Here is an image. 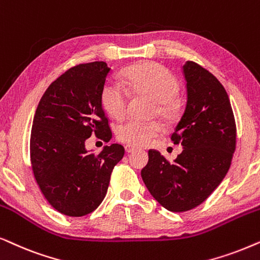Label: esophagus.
<instances>
[{
	"label": "esophagus",
	"mask_w": 260,
	"mask_h": 260,
	"mask_svg": "<svg viewBox=\"0 0 260 260\" xmlns=\"http://www.w3.org/2000/svg\"><path fill=\"white\" fill-rule=\"evenodd\" d=\"M136 146H133V145H126V146H124V150H126V152L127 153H131V152H133V151H136Z\"/></svg>",
	"instance_id": "esophagus-1"
}]
</instances>
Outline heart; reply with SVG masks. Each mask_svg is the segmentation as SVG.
Returning <instances> with one entry per match:
<instances>
[{
    "mask_svg": "<svg viewBox=\"0 0 260 260\" xmlns=\"http://www.w3.org/2000/svg\"><path fill=\"white\" fill-rule=\"evenodd\" d=\"M122 81L137 94L154 99L153 113L165 122L177 119L181 112L179 100L176 96L179 88L178 82L164 67L154 63L138 64L123 72ZM124 85L117 79H112L106 83L101 91L102 108L115 119L123 116L128 106L129 91ZM160 132L161 126L157 121H140L133 117L123 120L115 127L117 140L134 146L148 144Z\"/></svg>",
    "mask_w": 260,
    "mask_h": 260,
    "instance_id": "heart-1",
    "label": "heart"
}]
</instances>
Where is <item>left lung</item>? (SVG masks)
<instances>
[{"mask_svg": "<svg viewBox=\"0 0 260 260\" xmlns=\"http://www.w3.org/2000/svg\"><path fill=\"white\" fill-rule=\"evenodd\" d=\"M186 105L171 134L183 151L169 161L157 150L148 151L143 181L165 209L186 212L208 199L222 182L237 144V126L223 85L195 61L183 65Z\"/></svg>", "mask_w": 260, "mask_h": 260, "instance_id": "8db88e82", "label": "left lung"}]
</instances>
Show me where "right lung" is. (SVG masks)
<instances>
[{
  "label": "right lung",
  "mask_w": 260,
  "mask_h": 260,
  "mask_svg": "<svg viewBox=\"0 0 260 260\" xmlns=\"http://www.w3.org/2000/svg\"><path fill=\"white\" fill-rule=\"evenodd\" d=\"M109 71L105 61L69 69L51 83L36 110L29 141L33 175L47 202L64 215H88L101 205L124 154L119 144L100 153L85 150L91 136L112 139L101 105Z\"/></svg>",
  "instance_id": "1"
}]
</instances>
